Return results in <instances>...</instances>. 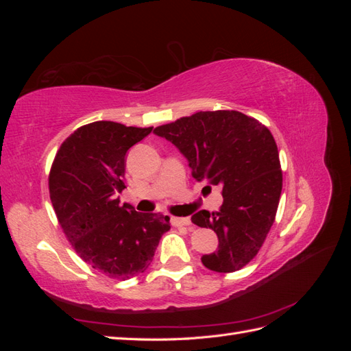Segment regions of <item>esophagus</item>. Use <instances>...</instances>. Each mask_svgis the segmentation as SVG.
<instances>
[{"label": "esophagus", "instance_id": "34e87169", "mask_svg": "<svg viewBox=\"0 0 351 351\" xmlns=\"http://www.w3.org/2000/svg\"><path fill=\"white\" fill-rule=\"evenodd\" d=\"M171 224L176 227H190L192 226V221H190L189 217H173Z\"/></svg>", "mask_w": 351, "mask_h": 351}]
</instances>
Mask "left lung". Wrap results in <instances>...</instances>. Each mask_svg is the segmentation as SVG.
Masks as SVG:
<instances>
[{
	"label": "left lung",
	"instance_id": "8db88e82",
	"mask_svg": "<svg viewBox=\"0 0 351 351\" xmlns=\"http://www.w3.org/2000/svg\"><path fill=\"white\" fill-rule=\"evenodd\" d=\"M187 159L197 182L222 187L218 212L192 215L218 236L202 263L215 272H234L256 256L277 214L282 189L278 147L271 132L239 111H200L154 130Z\"/></svg>",
	"mask_w": 351,
	"mask_h": 351
}]
</instances>
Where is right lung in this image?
<instances>
[{
    "mask_svg": "<svg viewBox=\"0 0 351 351\" xmlns=\"http://www.w3.org/2000/svg\"><path fill=\"white\" fill-rule=\"evenodd\" d=\"M151 132L95 121L70 134L52 162L49 196L60 226L79 256L110 278L145 272L169 230V217L120 204L125 154Z\"/></svg>",
    "mask_w": 351,
    "mask_h": 351,
    "instance_id": "obj_1",
    "label": "right lung"
}]
</instances>
